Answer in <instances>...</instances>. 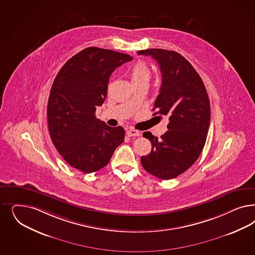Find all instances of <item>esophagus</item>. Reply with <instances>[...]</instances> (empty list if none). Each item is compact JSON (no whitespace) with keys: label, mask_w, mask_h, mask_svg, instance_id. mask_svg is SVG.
Listing matches in <instances>:
<instances>
[{"label":"esophagus","mask_w":255,"mask_h":255,"mask_svg":"<svg viewBox=\"0 0 255 255\" xmlns=\"http://www.w3.org/2000/svg\"><path fill=\"white\" fill-rule=\"evenodd\" d=\"M127 135L128 136V137H137V136H140V132L138 131V130H135V129H128V131H127Z\"/></svg>","instance_id":"obj_1"}]
</instances>
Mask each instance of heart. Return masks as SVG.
<instances>
[{
	"label": "heart",
	"instance_id": "b5f03b06",
	"mask_svg": "<svg viewBox=\"0 0 255 255\" xmlns=\"http://www.w3.org/2000/svg\"><path fill=\"white\" fill-rule=\"evenodd\" d=\"M129 75L134 84L139 82H149L151 77V71L145 63L140 61L132 66Z\"/></svg>",
	"mask_w": 255,
	"mask_h": 255
}]
</instances>
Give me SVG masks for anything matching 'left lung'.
I'll return each instance as SVG.
<instances>
[{
  "mask_svg": "<svg viewBox=\"0 0 255 255\" xmlns=\"http://www.w3.org/2000/svg\"><path fill=\"white\" fill-rule=\"evenodd\" d=\"M160 67L162 82L153 111L169 118L168 130L159 139L151 132L143 137L151 152L140 162L148 173L169 180L186 172L201 155L210 123V104L205 84L187 59L173 50L144 49Z\"/></svg>",
  "mask_w": 255,
  "mask_h": 255,
  "instance_id": "obj_1",
  "label": "left lung"
}]
</instances>
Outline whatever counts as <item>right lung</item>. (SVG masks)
<instances>
[{
	"label": "right lung",
	"instance_id": "1",
	"mask_svg": "<svg viewBox=\"0 0 255 255\" xmlns=\"http://www.w3.org/2000/svg\"><path fill=\"white\" fill-rule=\"evenodd\" d=\"M132 59L90 47L70 58L58 72L48 101L49 135L60 155L75 169L85 173L99 171L123 142L122 127H109L95 115L107 97L111 74Z\"/></svg>",
	"mask_w": 255,
	"mask_h": 255
}]
</instances>
